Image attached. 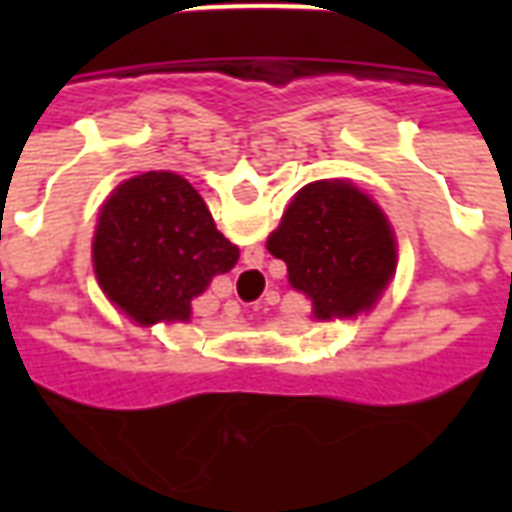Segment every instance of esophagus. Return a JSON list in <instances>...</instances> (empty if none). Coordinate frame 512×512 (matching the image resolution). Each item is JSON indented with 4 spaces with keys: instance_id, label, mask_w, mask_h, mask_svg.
<instances>
[{
    "instance_id": "1",
    "label": "esophagus",
    "mask_w": 512,
    "mask_h": 512,
    "mask_svg": "<svg viewBox=\"0 0 512 512\" xmlns=\"http://www.w3.org/2000/svg\"><path fill=\"white\" fill-rule=\"evenodd\" d=\"M227 310H230V312H238V307H227Z\"/></svg>"
}]
</instances>
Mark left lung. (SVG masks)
I'll list each match as a JSON object with an SVG mask.
<instances>
[{"label": "left lung", "mask_w": 512, "mask_h": 512, "mask_svg": "<svg viewBox=\"0 0 512 512\" xmlns=\"http://www.w3.org/2000/svg\"><path fill=\"white\" fill-rule=\"evenodd\" d=\"M268 252L288 266V282L312 301V318H356L378 301L395 274L392 224L345 180H315L290 200Z\"/></svg>", "instance_id": "1"}]
</instances>
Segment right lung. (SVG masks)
Masks as SVG:
<instances>
[{"mask_svg": "<svg viewBox=\"0 0 512 512\" xmlns=\"http://www.w3.org/2000/svg\"><path fill=\"white\" fill-rule=\"evenodd\" d=\"M238 263L189 180L158 169L123 180L101 208L93 268L106 299L142 326L189 321L191 301Z\"/></svg>", "mask_w": 512, "mask_h": 512, "instance_id": "add662e5", "label": "right lung"}]
</instances>
